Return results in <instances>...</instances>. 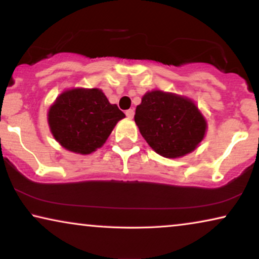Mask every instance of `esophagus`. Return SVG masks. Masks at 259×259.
<instances>
[{
	"instance_id": "obj_1",
	"label": "esophagus",
	"mask_w": 259,
	"mask_h": 259,
	"mask_svg": "<svg viewBox=\"0 0 259 259\" xmlns=\"http://www.w3.org/2000/svg\"><path fill=\"white\" fill-rule=\"evenodd\" d=\"M126 116L128 119H132L134 116V109H128V111H126Z\"/></svg>"
}]
</instances>
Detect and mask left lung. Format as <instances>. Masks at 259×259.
I'll return each mask as SVG.
<instances>
[{
  "instance_id": "1",
  "label": "left lung",
  "mask_w": 259,
  "mask_h": 259,
  "mask_svg": "<svg viewBox=\"0 0 259 259\" xmlns=\"http://www.w3.org/2000/svg\"><path fill=\"white\" fill-rule=\"evenodd\" d=\"M134 121L152 150L169 159L193 152L207 130L206 119L193 100L159 90L141 98Z\"/></svg>"
}]
</instances>
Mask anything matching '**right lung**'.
Listing matches in <instances>:
<instances>
[{
    "label": "right lung",
    "instance_id": "1",
    "mask_svg": "<svg viewBox=\"0 0 259 259\" xmlns=\"http://www.w3.org/2000/svg\"><path fill=\"white\" fill-rule=\"evenodd\" d=\"M125 118L99 88L63 91L48 111L54 139L67 151L91 154L104 146L116 123Z\"/></svg>",
    "mask_w": 259,
    "mask_h": 259
}]
</instances>
